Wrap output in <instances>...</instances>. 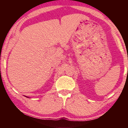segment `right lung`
I'll return each instance as SVG.
<instances>
[{
    "label": "right lung",
    "instance_id": "obj_1",
    "mask_svg": "<svg viewBox=\"0 0 128 128\" xmlns=\"http://www.w3.org/2000/svg\"><path fill=\"white\" fill-rule=\"evenodd\" d=\"M26 98H29V97H28V96H26Z\"/></svg>",
    "mask_w": 128,
    "mask_h": 128
}]
</instances>
